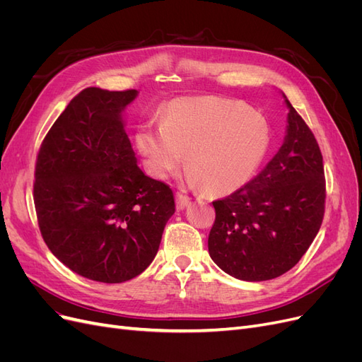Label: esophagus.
Here are the masks:
<instances>
[{"label": "esophagus", "instance_id": "obj_1", "mask_svg": "<svg viewBox=\"0 0 362 362\" xmlns=\"http://www.w3.org/2000/svg\"><path fill=\"white\" fill-rule=\"evenodd\" d=\"M190 202V198L189 196H185V194H182V193H177V206L180 208V210H182V208L187 205Z\"/></svg>", "mask_w": 362, "mask_h": 362}]
</instances>
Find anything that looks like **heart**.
I'll use <instances>...</instances> for the list:
<instances>
[{
	"label": "heart",
	"mask_w": 362,
	"mask_h": 362,
	"mask_svg": "<svg viewBox=\"0 0 362 362\" xmlns=\"http://www.w3.org/2000/svg\"><path fill=\"white\" fill-rule=\"evenodd\" d=\"M137 146L149 172L166 178L182 164L208 194L242 189L270 145L269 125L246 105L216 96L181 98L166 105L161 125H141Z\"/></svg>",
	"instance_id": "b5f03b06"
}]
</instances>
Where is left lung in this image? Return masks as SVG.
I'll return each mask as SVG.
<instances>
[{"label": "left lung", "mask_w": 362, "mask_h": 362, "mask_svg": "<svg viewBox=\"0 0 362 362\" xmlns=\"http://www.w3.org/2000/svg\"><path fill=\"white\" fill-rule=\"evenodd\" d=\"M286 103L288 129L276 156L242 189L213 201L208 252L223 272L242 281H269L288 272L323 222L322 152L310 127Z\"/></svg>", "instance_id": "8db88e82"}]
</instances>
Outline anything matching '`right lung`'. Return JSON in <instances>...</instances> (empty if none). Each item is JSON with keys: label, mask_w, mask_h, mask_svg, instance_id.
I'll return each instance as SVG.
<instances>
[{"label": "right lung", "mask_w": 362, "mask_h": 362, "mask_svg": "<svg viewBox=\"0 0 362 362\" xmlns=\"http://www.w3.org/2000/svg\"><path fill=\"white\" fill-rule=\"evenodd\" d=\"M136 96L134 89L87 87L37 152L33 198L43 242L92 281L119 284L140 275L175 213L172 189L139 169L124 129L122 110Z\"/></svg>", "instance_id": "1"}]
</instances>
